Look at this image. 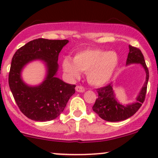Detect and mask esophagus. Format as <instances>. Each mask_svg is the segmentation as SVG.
<instances>
[{
    "label": "esophagus",
    "mask_w": 158,
    "mask_h": 158,
    "mask_svg": "<svg viewBox=\"0 0 158 158\" xmlns=\"http://www.w3.org/2000/svg\"><path fill=\"white\" fill-rule=\"evenodd\" d=\"M76 91L78 92H85V88L82 86H80V85H77L76 87Z\"/></svg>",
    "instance_id": "1"
}]
</instances>
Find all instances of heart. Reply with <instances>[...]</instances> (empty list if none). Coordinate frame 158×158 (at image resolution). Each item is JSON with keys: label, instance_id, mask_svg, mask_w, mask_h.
<instances>
[{"label": "heart", "instance_id": "obj_1", "mask_svg": "<svg viewBox=\"0 0 158 158\" xmlns=\"http://www.w3.org/2000/svg\"><path fill=\"white\" fill-rule=\"evenodd\" d=\"M118 63V56L114 51L86 49L77 52L73 60L66 57L63 60V71L70 79H77L80 71L86 73L91 85L101 86L109 82Z\"/></svg>", "mask_w": 158, "mask_h": 158}]
</instances>
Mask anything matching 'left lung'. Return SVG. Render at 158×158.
<instances>
[{
	"instance_id": "8db88e82",
	"label": "left lung",
	"mask_w": 158,
	"mask_h": 158,
	"mask_svg": "<svg viewBox=\"0 0 158 158\" xmlns=\"http://www.w3.org/2000/svg\"><path fill=\"white\" fill-rule=\"evenodd\" d=\"M141 64L146 73V79L141 91L136 98V102L128 105H122L115 98L113 85L111 84L97 89L98 98L94 104L92 110L101 118L108 122H120L131 117L137 112L145 98L149 72L144 61V56L139 49L129 45V53L127 58L126 65Z\"/></svg>"
}]
</instances>
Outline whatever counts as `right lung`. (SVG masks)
Here are the masks:
<instances>
[{
    "label": "right lung",
    "mask_w": 158,
    "mask_h": 158,
    "mask_svg": "<svg viewBox=\"0 0 158 158\" xmlns=\"http://www.w3.org/2000/svg\"><path fill=\"white\" fill-rule=\"evenodd\" d=\"M68 40L39 38L17 50L12 58L9 73V86L16 103L24 115L36 122L55 119L63 111L70 97L75 93V85L66 83L56 77L58 56ZM44 63L47 74L37 86H29L22 79L23 68L31 61Z\"/></svg>",
    "instance_id": "add662e5"
}]
</instances>
